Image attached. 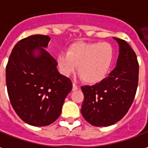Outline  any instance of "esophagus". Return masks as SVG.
I'll return each instance as SVG.
<instances>
[{
    "label": "esophagus",
    "instance_id": "esophagus-1",
    "mask_svg": "<svg viewBox=\"0 0 148 148\" xmlns=\"http://www.w3.org/2000/svg\"><path fill=\"white\" fill-rule=\"evenodd\" d=\"M78 88H78V86H77L76 84H74V83L72 84V91H76V90H78Z\"/></svg>",
    "mask_w": 148,
    "mask_h": 148
}]
</instances>
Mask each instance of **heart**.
I'll return each mask as SVG.
<instances>
[{
    "label": "heart",
    "instance_id": "1",
    "mask_svg": "<svg viewBox=\"0 0 148 148\" xmlns=\"http://www.w3.org/2000/svg\"><path fill=\"white\" fill-rule=\"evenodd\" d=\"M114 59V50L108 42H77L71 45L67 53L57 56L58 68L64 76L76 72L87 84H97L110 72Z\"/></svg>",
    "mask_w": 148,
    "mask_h": 148
}]
</instances>
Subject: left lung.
I'll list each match as a JSON object with an SVG mask.
<instances>
[{
	"label": "left lung",
	"instance_id": "8db88e82",
	"mask_svg": "<svg viewBox=\"0 0 148 148\" xmlns=\"http://www.w3.org/2000/svg\"><path fill=\"white\" fill-rule=\"evenodd\" d=\"M119 47L114 69L100 83L81 87L84 100L81 114L95 127H108L126 115L133 103L138 81V64L127 42L114 38Z\"/></svg>",
	"mask_w": 148,
	"mask_h": 148
}]
</instances>
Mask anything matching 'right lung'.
<instances>
[{"label": "right lung", "instance_id": "1", "mask_svg": "<svg viewBox=\"0 0 148 148\" xmlns=\"http://www.w3.org/2000/svg\"><path fill=\"white\" fill-rule=\"evenodd\" d=\"M51 38L35 34L14 46L6 66V86L10 103L27 124L45 127L61 114L72 88L71 80L61 75L57 62L46 49Z\"/></svg>", "mask_w": 148, "mask_h": 148}]
</instances>
